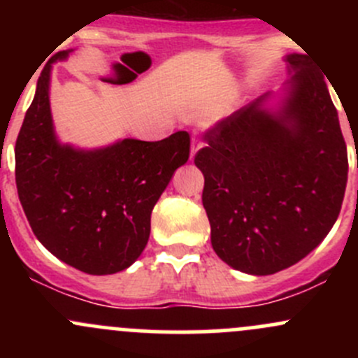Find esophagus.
Listing matches in <instances>:
<instances>
[{"mask_svg": "<svg viewBox=\"0 0 358 358\" xmlns=\"http://www.w3.org/2000/svg\"><path fill=\"white\" fill-rule=\"evenodd\" d=\"M201 145H202L201 140L197 138V136H194V138H192V149H190V159L196 157V152L201 149Z\"/></svg>", "mask_w": 358, "mask_h": 358, "instance_id": "esophagus-1", "label": "esophagus"}]
</instances>
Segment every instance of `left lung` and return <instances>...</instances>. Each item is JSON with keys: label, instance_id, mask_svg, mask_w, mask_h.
<instances>
[{"label": "left lung", "instance_id": "left-lung-1", "mask_svg": "<svg viewBox=\"0 0 358 358\" xmlns=\"http://www.w3.org/2000/svg\"><path fill=\"white\" fill-rule=\"evenodd\" d=\"M289 96L279 114L263 96L204 133L194 157L216 255L241 272L270 275L322 243L341 211L348 154L324 74L287 55Z\"/></svg>", "mask_w": 358, "mask_h": 358}]
</instances>
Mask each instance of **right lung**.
Wrapping results in <instances>:
<instances>
[{
    "instance_id": "obj_1",
    "label": "right lung",
    "mask_w": 358,
    "mask_h": 358,
    "mask_svg": "<svg viewBox=\"0 0 358 358\" xmlns=\"http://www.w3.org/2000/svg\"><path fill=\"white\" fill-rule=\"evenodd\" d=\"M67 55L57 53L50 64ZM50 64L15 142L20 204L39 243L64 263L92 275L121 272L145 249L154 206L189 161L190 135L126 138L99 150L60 145L50 112Z\"/></svg>"
}]
</instances>
